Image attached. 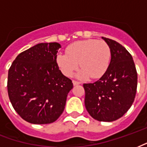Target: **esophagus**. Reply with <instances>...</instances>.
<instances>
[{
    "label": "esophagus",
    "mask_w": 147,
    "mask_h": 147,
    "mask_svg": "<svg viewBox=\"0 0 147 147\" xmlns=\"http://www.w3.org/2000/svg\"><path fill=\"white\" fill-rule=\"evenodd\" d=\"M72 83H73L74 86H77V85L80 84V82H78V81H76V80H73V81H72Z\"/></svg>",
    "instance_id": "obj_1"
}]
</instances>
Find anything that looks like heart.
<instances>
[{"label": "heart", "mask_w": 147, "mask_h": 147, "mask_svg": "<svg viewBox=\"0 0 147 147\" xmlns=\"http://www.w3.org/2000/svg\"><path fill=\"white\" fill-rule=\"evenodd\" d=\"M111 48L104 40L94 39L79 40L67 47V54H58L57 63L65 76H71L79 67L82 68L77 77L98 79L109 67Z\"/></svg>", "instance_id": "obj_1"}]
</instances>
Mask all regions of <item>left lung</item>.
Masks as SVG:
<instances>
[{"label":"left lung","instance_id":"1","mask_svg":"<svg viewBox=\"0 0 147 147\" xmlns=\"http://www.w3.org/2000/svg\"><path fill=\"white\" fill-rule=\"evenodd\" d=\"M111 53L107 71L93 83H85V106L99 121H113L131 107L137 89V72L131 55L120 43L102 37Z\"/></svg>","mask_w":147,"mask_h":147}]
</instances>
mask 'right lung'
I'll list each match as a JSON object with an SVG mask.
<instances>
[{"instance_id": "add662e5", "label": "right lung", "mask_w": 147, "mask_h": 147, "mask_svg": "<svg viewBox=\"0 0 147 147\" xmlns=\"http://www.w3.org/2000/svg\"><path fill=\"white\" fill-rule=\"evenodd\" d=\"M57 43H41L19 54L10 67L7 93L14 109L29 123H52L65 109L73 84L57 63Z\"/></svg>"}]
</instances>
